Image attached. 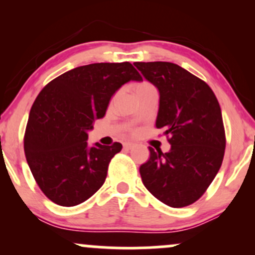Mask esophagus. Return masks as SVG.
I'll return each mask as SVG.
<instances>
[{"instance_id": "1", "label": "esophagus", "mask_w": 255, "mask_h": 255, "mask_svg": "<svg viewBox=\"0 0 255 255\" xmlns=\"http://www.w3.org/2000/svg\"><path fill=\"white\" fill-rule=\"evenodd\" d=\"M124 147L126 148V150H130V148L134 147V144H131V142H125Z\"/></svg>"}]
</instances>
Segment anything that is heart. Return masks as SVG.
Masks as SVG:
<instances>
[{
  "instance_id": "obj_1",
  "label": "heart",
  "mask_w": 255,
  "mask_h": 255,
  "mask_svg": "<svg viewBox=\"0 0 255 255\" xmlns=\"http://www.w3.org/2000/svg\"><path fill=\"white\" fill-rule=\"evenodd\" d=\"M135 95L137 93H141V92H145V91H150V90H156L154 89V86L150 83H147V81H142V83H139L135 85Z\"/></svg>"
}]
</instances>
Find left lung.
<instances>
[{
	"instance_id": "left-lung-1",
	"label": "left lung",
	"mask_w": 255,
	"mask_h": 255,
	"mask_svg": "<svg viewBox=\"0 0 255 255\" xmlns=\"http://www.w3.org/2000/svg\"><path fill=\"white\" fill-rule=\"evenodd\" d=\"M134 64L159 91L156 126L171 145L166 153L148 147L150 159L140 166L142 183L168 206H188L206 192L223 162L221 107L209 85L177 64Z\"/></svg>"
}]
</instances>
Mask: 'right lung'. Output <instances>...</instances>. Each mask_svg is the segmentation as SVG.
I'll return each instance as SVG.
<instances>
[{"instance_id":"right-lung-1","label":"right lung","mask_w":255,"mask_h":255,"mask_svg":"<svg viewBox=\"0 0 255 255\" xmlns=\"http://www.w3.org/2000/svg\"><path fill=\"white\" fill-rule=\"evenodd\" d=\"M141 81L129 62L77 67L44 86L32 105L24 136L26 160L52 203L75 206L103 186L111 158L122 145L87 146V131L105 115L114 93Z\"/></svg>"}]
</instances>
